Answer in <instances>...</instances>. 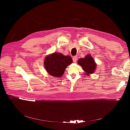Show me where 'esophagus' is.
<instances>
[{
  "mask_svg": "<svg viewBox=\"0 0 130 130\" xmlns=\"http://www.w3.org/2000/svg\"><path fill=\"white\" fill-rule=\"evenodd\" d=\"M78 57H77V56H75V57H73V58H72V60H73V62H74V63H76L77 62V60H78Z\"/></svg>",
  "mask_w": 130,
  "mask_h": 130,
  "instance_id": "1",
  "label": "esophagus"
}]
</instances>
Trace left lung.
I'll use <instances>...</instances> for the list:
<instances>
[{"label":"left lung","instance_id":"8db88e82","mask_svg":"<svg viewBox=\"0 0 130 130\" xmlns=\"http://www.w3.org/2000/svg\"><path fill=\"white\" fill-rule=\"evenodd\" d=\"M78 64L82 67L85 72V75H87V76L94 73L97 67V64L94 58L89 54L86 55L84 58L79 59Z\"/></svg>","mask_w":130,"mask_h":130}]
</instances>
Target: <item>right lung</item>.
Segmentation results:
<instances>
[{"mask_svg":"<svg viewBox=\"0 0 130 130\" xmlns=\"http://www.w3.org/2000/svg\"><path fill=\"white\" fill-rule=\"evenodd\" d=\"M72 63V60L69 55H64L59 52L49 54L44 62L45 68L50 75L55 77H60L63 75L66 67Z\"/></svg>","mask_w":130,"mask_h":130,"instance_id":"1","label":"right lung"}]
</instances>
